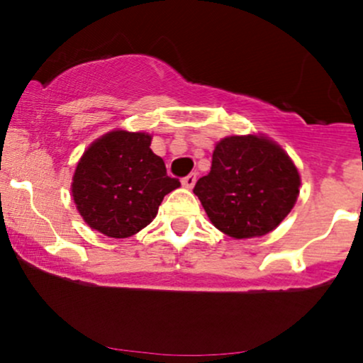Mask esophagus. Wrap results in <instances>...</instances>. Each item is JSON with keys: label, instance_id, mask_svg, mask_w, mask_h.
I'll return each mask as SVG.
<instances>
[{"label": "esophagus", "instance_id": "1", "mask_svg": "<svg viewBox=\"0 0 363 363\" xmlns=\"http://www.w3.org/2000/svg\"><path fill=\"white\" fill-rule=\"evenodd\" d=\"M181 182H182V186L186 187V189H191V187L196 184V172H191L189 176H186Z\"/></svg>", "mask_w": 363, "mask_h": 363}]
</instances>
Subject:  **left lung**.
<instances>
[{
    "mask_svg": "<svg viewBox=\"0 0 363 363\" xmlns=\"http://www.w3.org/2000/svg\"><path fill=\"white\" fill-rule=\"evenodd\" d=\"M301 176L285 150L266 136H227L216 143L211 170L194 194L208 218L234 239L266 235L290 213Z\"/></svg>",
    "mask_w": 363,
    "mask_h": 363,
    "instance_id": "left-lung-1",
    "label": "left lung"
}]
</instances>
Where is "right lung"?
<instances>
[{
  "mask_svg": "<svg viewBox=\"0 0 363 363\" xmlns=\"http://www.w3.org/2000/svg\"><path fill=\"white\" fill-rule=\"evenodd\" d=\"M150 145L147 133L114 129L85 150L72 193L90 228L114 239L135 235L155 218L164 196L181 186Z\"/></svg>",
  "mask_w": 363,
  "mask_h": 363,
  "instance_id": "right-lung-1",
  "label": "right lung"
}]
</instances>
